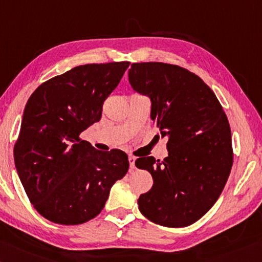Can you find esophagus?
Masks as SVG:
<instances>
[{"label":"esophagus","instance_id":"esophagus-1","mask_svg":"<svg viewBox=\"0 0 262 262\" xmlns=\"http://www.w3.org/2000/svg\"><path fill=\"white\" fill-rule=\"evenodd\" d=\"M128 162H130V167H131V169H135L136 168V166H135V163H136V158L135 157H128Z\"/></svg>","mask_w":262,"mask_h":262}]
</instances>
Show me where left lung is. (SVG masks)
I'll use <instances>...</instances> for the list:
<instances>
[{"label":"left lung","mask_w":262,"mask_h":262,"mask_svg":"<svg viewBox=\"0 0 262 262\" xmlns=\"http://www.w3.org/2000/svg\"><path fill=\"white\" fill-rule=\"evenodd\" d=\"M134 90L152 101L150 117L167 137L168 157L136 160L153 186L140 194V212L164 227H187L216 203L233 163L231 130L214 92L186 69L162 62L131 64Z\"/></svg>","instance_id":"8db88e82"}]
</instances>
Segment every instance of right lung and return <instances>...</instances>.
<instances>
[{"instance_id": "1", "label": "right lung", "mask_w": 262, "mask_h": 262, "mask_svg": "<svg viewBox=\"0 0 262 262\" xmlns=\"http://www.w3.org/2000/svg\"><path fill=\"white\" fill-rule=\"evenodd\" d=\"M128 66L76 67L42 82L27 101L13 159L31 204L49 221L75 226L94 219L126 175L125 153L101 152L80 134L100 121L104 100Z\"/></svg>"}]
</instances>
